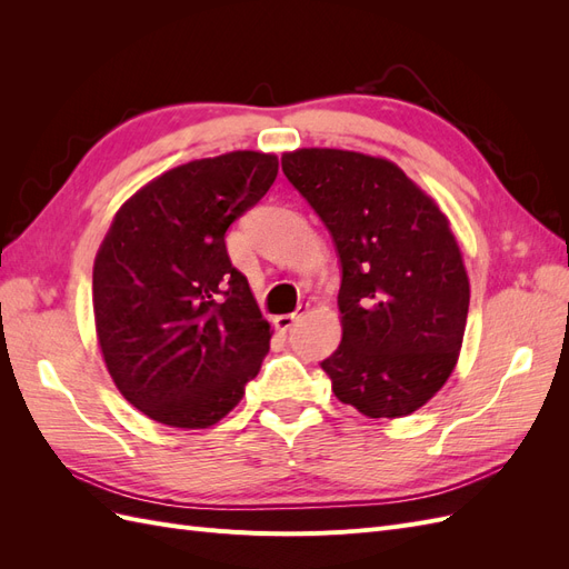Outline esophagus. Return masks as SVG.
<instances>
[{
	"label": "esophagus",
	"instance_id": "34e87169",
	"mask_svg": "<svg viewBox=\"0 0 569 569\" xmlns=\"http://www.w3.org/2000/svg\"><path fill=\"white\" fill-rule=\"evenodd\" d=\"M308 303H301L295 313H284V316H278L274 318V325H278V330H282V332H287V330H291V327H295V322H299L306 313H308Z\"/></svg>",
	"mask_w": 569,
	"mask_h": 569
}]
</instances>
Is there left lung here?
<instances>
[{
	"label": "left lung",
	"instance_id": "1",
	"mask_svg": "<svg viewBox=\"0 0 569 569\" xmlns=\"http://www.w3.org/2000/svg\"><path fill=\"white\" fill-rule=\"evenodd\" d=\"M282 170L341 263V343L320 363L335 396L368 418L410 416L449 380L468 320L470 282L449 218L387 159L297 149Z\"/></svg>",
	"mask_w": 569,
	"mask_h": 569
}]
</instances>
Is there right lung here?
Wrapping results in <instances>:
<instances>
[{"label": "right lung", "mask_w": 569, "mask_h": 569, "mask_svg": "<svg viewBox=\"0 0 569 569\" xmlns=\"http://www.w3.org/2000/svg\"><path fill=\"white\" fill-rule=\"evenodd\" d=\"M274 178L278 157L230 151L168 170L116 213L92 270L97 339L147 418L211 427L261 370L272 332L226 232Z\"/></svg>", "instance_id": "obj_1"}]
</instances>
